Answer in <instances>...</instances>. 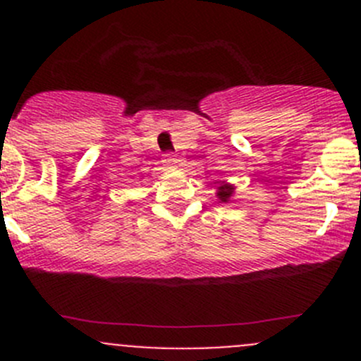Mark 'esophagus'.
Returning <instances> with one entry per match:
<instances>
[{
    "mask_svg": "<svg viewBox=\"0 0 361 361\" xmlns=\"http://www.w3.org/2000/svg\"><path fill=\"white\" fill-rule=\"evenodd\" d=\"M176 162H178V159H176V155H174V154H166V155H164V164H166L167 167L176 166Z\"/></svg>",
    "mask_w": 361,
    "mask_h": 361,
    "instance_id": "esophagus-1",
    "label": "esophagus"
}]
</instances>
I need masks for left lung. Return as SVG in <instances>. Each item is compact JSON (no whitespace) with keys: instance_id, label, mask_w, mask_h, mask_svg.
Here are the masks:
<instances>
[{"instance_id":"obj_1","label":"left lung","mask_w":361,"mask_h":361,"mask_svg":"<svg viewBox=\"0 0 361 361\" xmlns=\"http://www.w3.org/2000/svg\"><path fill=\"white\" fill-rule=\"evenodd\" d=\"M232 195H234V187H232L231 183H224L218 187L216 197L220 199L221 202H228L232 199Z\"/></svg>"}]
</instances>
